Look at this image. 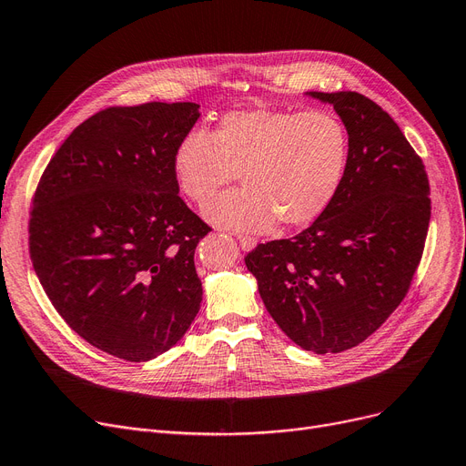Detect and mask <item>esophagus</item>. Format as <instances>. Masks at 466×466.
Here are the masks:
<instances>
[{
  "mask_svg": "<svg viewBox=\"0 0 466 466\" xmlns=\"http://www.w3.org/2000/svg\"><path fill=\"white\" fill-rule=\"evenodd\" d=\"M238 241H239L241 249H246V251H249V249H253L257 246V239L249 238V236H238Z\"/></svg>",
  "mask_w": 466,
  "mask_h": 466,
  "instance_id": "1",
  "label": "esophagus"
}]
</instances>
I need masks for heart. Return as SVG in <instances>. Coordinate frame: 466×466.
Instances as JSON below:
<instances>
[{
  "label": "heart",
  "instance_id": "1",
  "mask_svg": "<svg viewBox=\"0 0 466 466\" xmlns=\"http://www.w3.org/2000/svg\"><path fill=\"white\" fill-rule=\"evenodd\" d=\"M349 164V133L329 112L239 110L213 135L192 131L173 156L178 190L204 204L238 177L244 188L215 198L204 215L217 227L262 232L279 220L309 225L328 209Z\"/></svg>",
  "mask_w": 466,
  "mask_h": 466
}]
</instances>
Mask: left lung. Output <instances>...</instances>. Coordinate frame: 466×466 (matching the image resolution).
<instances>
[{"label":"left lung","mask_w":466,"mask_h":466,"mask_svg":"<svg viewBox=\"0 0 466 466\" xmlns=\"http://www.w3.org/2000/svg\"><path fill=\"white\" fill-rule=\"evenodd\" d=\"M349 133L342 183L312 225L248 257L267 310L295 345L328 354L360 345L406 297L431 222L422 159L396 121L354 91L307 93Z\"/></svg>","instance_id":"8db88e82"}]
</instances>
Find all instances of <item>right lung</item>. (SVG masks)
Returning a JSON list of instances; mask_svg holds the SVG:
<instances>
[{
    "instance_id": "right-lung-1",
    "label": "right lung",
    "mask_w": 466,
    "mask_h": 466,
    "mask_svg": "<svg viewBox=\"0 0 466 466\" xmlns=\"http://www.w3.org/2000/svg\"><path fill=\"white\" fill-rule=\"evenodd\" d=\"M196 103L114 106L51 157L30 213V257L56 312L98 350L148 361L183 339L201 302L194 267L211 228L178 198L173 156Z\"/></svg>"
}]
</instances>
